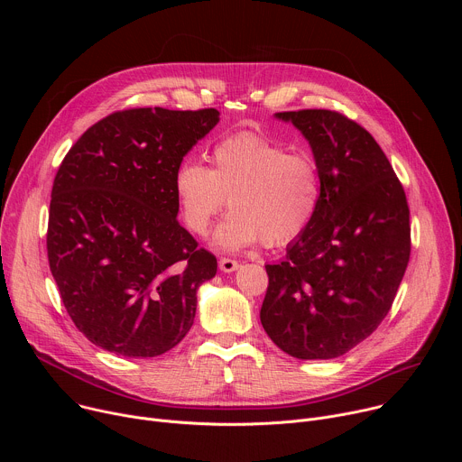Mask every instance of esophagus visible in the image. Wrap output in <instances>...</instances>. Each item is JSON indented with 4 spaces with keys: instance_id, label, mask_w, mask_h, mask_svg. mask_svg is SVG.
Returning <instances> with one entry per match:
<instances>
[{
    "instance_id": "34e87169",
    "label": "esophagus",
    "mask_w": 462,
    "mask_h": 462,
    "mask_svg": "<svg viewBox=\"0 0 462 462\" xmlns=\"http://www.w3.org/2000/svg\"><path fill=\"white\" fill-rule=\"evenodd\" d=\"M219 269L223 273H234L239 269V263L236 259H230V257H221L219 259Z\"/></svg>"
}]
</instances>
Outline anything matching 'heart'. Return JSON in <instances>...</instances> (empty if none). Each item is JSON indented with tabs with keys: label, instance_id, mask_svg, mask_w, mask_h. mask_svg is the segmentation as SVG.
Wrapping results in <instances>:
<instances>
[{
	"label": "heart",
	"instance_id": "b5f03b06",
	"mask_svg": "<svg viewBox=\"0 0 462 462\" xmlns=\"http://www.w3.org/2000/svg\"><path fill=\"white\" fill-rule=\"evenodd\" d=\"M180 217L203 236L226 199L232 212L212 234V245L236 252L263 239L282 246L300 237L316 216L321 197L318 159L254 131H241L212 150V168L184 161L173 175Z\"/></svg>",
	"mask_w": 462,
	"mask_h": 462
}]
</instances>
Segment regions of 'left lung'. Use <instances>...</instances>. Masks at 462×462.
<instances>
[{
    "mask_svg": "<svg viewBox=\"0 0 462 462\" xmlns=\"http://www.w3.org/2000/svg\"><path fill=\"white\" fill-rule=\"evenodd\" d=\"M312 148L321 197L287 259L265 265L261 325L287 355L328 360L371 337L404 278L411 228L404 188L355 120L331 109L276 113Z\"/></svg>",
    "mask_w": 462,
    "mask_h": 462,
    "instance_id": "8db88e82",
    "label": "left lung"
}]
</instances>
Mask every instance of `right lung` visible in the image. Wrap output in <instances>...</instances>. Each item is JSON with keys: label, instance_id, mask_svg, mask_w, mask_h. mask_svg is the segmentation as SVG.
Listing matches in <instances>:
<instances>
[{"label": "right lung", "instance_id": "right-lung-1", "mask_svg": "<svg viewBox=\"0 0 462 462\" xmlns=\"http://www.w3.org/2000/svg\"><path fill=\"white\" fill-rule=\"evenodd\" d=\"M219 122L214 107H135L93 124L51 191L47 255L61 301L95 346L129 358L173 349L189 331L212 252L177 221L173 175Z\"/></svg>", "mask_w": 462, "mask_h": 462}]
</instances>
